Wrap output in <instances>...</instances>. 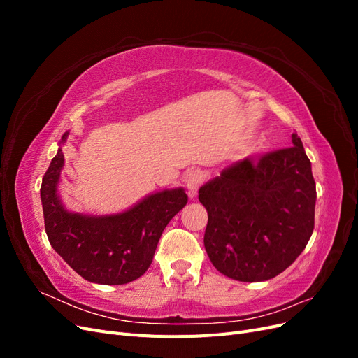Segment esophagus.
Returning <instances> with one entry per match:
<instances>
[{"mask_svg": "<svg viewBox=\"0 0 358 358\" xmlns=\"http://www.w3.org/2000/svg\"><path fill=\"white\" fill-rule=\"evenodd\" d=\"M201 182H203V175H201V171L199 169H192V170H189L187 173L185 183H187V187H188V196L189 197L196 196L200 185H201Z\"/></svg>", "mask_w": 358, "mask_h": 358, "instance_id": "esophagus-1", "label": "esophagus"}]
</instances>
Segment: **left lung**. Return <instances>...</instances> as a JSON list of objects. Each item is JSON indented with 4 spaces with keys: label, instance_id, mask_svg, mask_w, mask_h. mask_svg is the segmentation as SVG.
I'll list each match as a JSON object with an SVG mask.
<instances>
[{
    "label": "left lung",
    "instance_id": "1",
    "mask_svg": "<svg viewBox=\"0 0 358 358\" xmlns=\"http://www.w3.org/2000/svg\"><path fill=\"white\" fill-rule=\"evenodd\" d=\"M291 138L292 146L236 162L199 189L209 216L206 252L225 276L242 282L272 279L310 239L315 180L300 137Z\"/></svg>",
    "mask_w": 358,
    "mask_h": 358
}]
</instances>
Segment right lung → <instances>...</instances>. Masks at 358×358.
Returning a JSON list of instances; mask_svg holds the SVG:
<instances>
[{
	"mask_svg": "<svg viewBox=\"0 0 358 358\" xmlns=\"http://www.w3.org/2000/svg\"><path fill=\"white\" fill-rule=\"evenodd\" d=\"M69 133L62 136L66 142ZM64 167L62 149L43 176L40 196L52 248L90 282L122 285L142 276L152 263L159 237L188 201L182 188L152 194L122 213L88 216L62 208L57 187Z\"/></svg>",
	"mask_w": 358,
	"mask_h": 358,
	"instance_id": "1",
	"label": "right lung"
}]
</instances>
